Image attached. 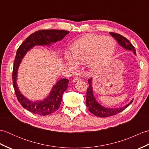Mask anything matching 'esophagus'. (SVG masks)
Masks as SVG:
<instances>
[{
	"label": "esophagus",
	"mask_w": 149,
	"mask_h": 149,
	"mask_svg": "<svg viewBox=\"0 0 149 149\" xmlns=\"http://www.w3.org/2000/svg\"><path fill=\"white\" fill-rule=\"evenodd\" d=\"M81 80V78L79 77H75L74 78V79H73V82H74V83H75V82H77Z\"/></svg>",
	"instance_id": "1"
}]
</instances>
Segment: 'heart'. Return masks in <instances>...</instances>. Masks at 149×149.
Returning <instances> with one entry per match:
<instances>
[{"instance_id": "b5f03b06", "label": "heart", "mask_w": 149, "mask_h": 149, "mask_svg": "<svg viewBox=\"0 0 149 149\" xmlns=\"http://www.w3.org/2000/svg\"><path fill=\"white\" fill-rule=\"evenodd\" d=\"M115 42L112 38L103 35L88 34L78 39L70 47V54L66 53L65 62L71 68L77 63L86 61L90 70L95 72L105 66L115 50Z\"/></svg>"}]
</instances>
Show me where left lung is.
I'll use <instances>...</instances> for the list:
<instances>
[{
  "label": "left lung",
  "mask_w": 149,
  "mask_h": 149,
  "mask_svg": "<svg viewBox=\"0 0 149 149\" xmlns=\"http://www.w3.org/2000/svg\"><path fill=\"white\" fill-rule=\"evenodd\" d=\"M110 35H111L115 38L116 42L118 43L119 45L127 50L132 51L134 54L136 55V50L134 46L132 45L131 43L129 41L125 38V37L120 35L119 34L115 33H109ZM92 78H90L88 80V83L89 84V88L87 90L86 93V104L88 110L97 116L99 117H108L113 115H116L117 113L122 111L126 107H127L132 103V99L130 102L126 104L124 106L117 107V108H111V107H104L97 102L95 95H93V88L92 86Z\"/></svg>",
  "instance_id": "left-lung-1"
}]
</instances>
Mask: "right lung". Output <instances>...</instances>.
Instances as JSON below:
<instances>
[{"instance_id":"add662e5","label":"right lung","mask_w":149,"mask_h":149,"mask_svg":"<svg viewBox=\"0 0 149 149\" xmlns=\"http://www.w3.org/2000/svg\"><path fill=\"white\" fill-rule=\"evenodd\" d=\"M70 32L68 31L50 29L36 31L27 37L18 49L13 71V84L18 100L22 107L29 111L38 115H48L55 112L61 102L63 93L67 89L68 79H61L54 85L50 93L43 100H29L22 94L17 85V73L20 63L27 52L35 46H50L61 41Z\"/></svg>"}]
</instances>
